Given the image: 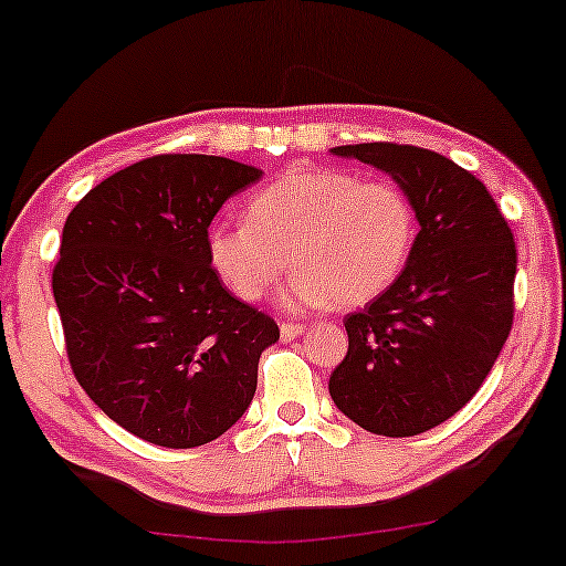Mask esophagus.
Listing matches in <instances>:
<instances>
[{
	"label": "esophagus",
	"mask_w": 566,
	"mask_h": 566,
	"mask_svg": "<svg viewBox=\"0 0 566 566\" xmlns=\"http://www.w3.org/2000/svg\"><path fill=\"white\" fill-rule=\"evenodd\" d=\"M279 332H282V339H295L301 337L305 332V324H295V322H284L279 326Z\"/></svg>",
	"instance_id": "esophagus-1"
}]
</instances>
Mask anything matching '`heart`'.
I'll use <instances>...</instances> for the list:
<instances>
[{
	"mask_svg": "<svg viewBox=\"0 0 566 566\" xmlns=\"http://www.w3.org/2000/svg\"><path fill=\"white\" fill-rule=\"evenodd\" d=\"M248 221L208 231L216 274L242 301H261L297 265L287 308L364 305L392 287L417 244V208L392 181L348 171H292L248 197Z\"/></svg>",
	"mask_w": 566,
	"mask_h": 566,
	"instance_id": "heart-1",
	"label": "heart"
}]
</instances>
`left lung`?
Listing matches in <instances>:
<instances>
[{
    "instance_id": "left-lung-1",
    "label": "left lung",
    "mask_w": 566,
    "mask_h": 566,
    "mask_svg": "<svg viewBox=\"0 0 566 566\" xmlns=\"http://www.w3.org/2000/svg\"><path fill=\"white\" fill-rule=\"evenodd\" d=\"M332 153L390 174L421 229L392 287L345 316L329 395L366 432L411 438L461 411L493 369L514 324V234L485 184L446 155L392 142Z\"/></svg>"
}]
</instances>
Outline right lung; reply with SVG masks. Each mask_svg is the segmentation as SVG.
<instances>
[{
    "label": "right lung",
    "instance_id": "add662e5",
    "mask_svg": "<svg viewBox=\"0 0 566 566\" xmlns=\"http://www.w3.org/2000/svg\"><path fill=\"white\" fill-rule=\"evenodd\" d=\"M261 171L218 155H155L67 216L52 292L71 369L136 438L197 448L248 411L258 358L279 339L208 255V227Z\"/></svg>",
    "mask_w": 566,
    "mask_h": 566
}]
</instances>
